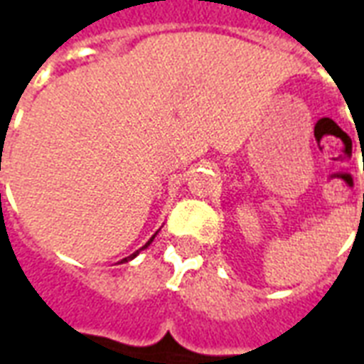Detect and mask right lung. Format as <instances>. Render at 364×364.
I'll return each mask as SVG.
<instances>
[{
    "instance_id": "right-lung-1",
    "label": "right lung",
    "mask_w": 364,
    "mask_h": 364,
    "mask_svg": "<svg viewBox=\"0 0 364 364\" xmlns=\"http://www.w3.org/2000/svg\"><path fill=\"white\" fill-rule=\"evenodd\" d=\"M153 240H154V236H153V238H151V240H149V242H147V243H145V245H143V247H141V249H145V247H147L149 243L153 242ZM141 249H139V251H141ZM139 251H136V253H132V255H130V257H126V259H122V260H121V262H128V260H132V259H134V257H136V255H137V253H139Z\"/></svg>"
}]
</instances>
